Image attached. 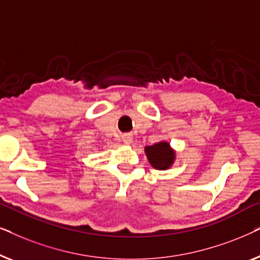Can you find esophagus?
Returning a JSON list of instances; mask_svg holds the SVG:
<instances>
[{
  "instance_id": "1",
  "label": "esophagus",
  "mask_w": 260,
  "mask_h": 260,
  "mask_svg": "<svg viewBox=\"0 0 260 260\" xmlns=\"http://www.w3.org/2000/svg\"><path fill=\"white\" fill-rule=\"evenodd\" d=\"M123 142L125 144H130L131 142H133V135L131 134H125V135H123Z\"/></svg>"
}]
</instances>
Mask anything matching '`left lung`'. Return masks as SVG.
<instances>
[{
  "mask_svg": "<svg viewBox=\"0 0 260 260\" xmlns=\"http://www.w3.org/2000/svg\"><path fill=\"white\" fill-rule=\"evenodd\" d=\"M145 154L150 165L157 170L168 169L175 159V152L168 142H158L154 145L145 147Z\"/></svg>",
  "mask_w": 260,
  "mask_h": 260,
  "instance_id": "8db88e82",
  "label": "left lung"
}]
</instances>
